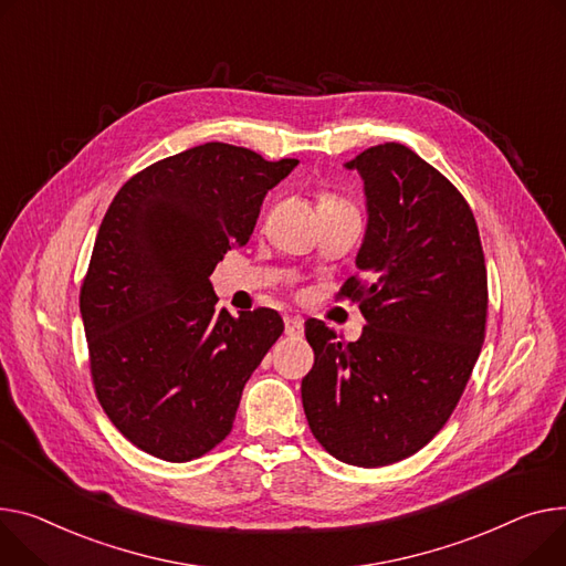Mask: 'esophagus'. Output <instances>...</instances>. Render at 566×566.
<instances>
[{"mask_svg":"<svg viewBox=\"0 0 566 566\" xmlns=\"http://www.w3.org/2000/svg\"><path fill=\"white\" fill-rule=\"evenodd\" d=\"M305 329V321L300 316H286L284 318V334L286 336H303Z\"/></svg>","mask_w":566,"mask_h":566,"instance_id":"1","label":"esophagus"}]
</instances>
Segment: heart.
Returning a JSON list of instances; mask_svg holds the SVG:
<instances>
[{"mask_svg": "<svg viewBox=\"0 0 566 566\" xmlns=\"http://www.w3.org/2000/svg\"><path fill=\"white\" fill-rule=\"evenodd\" d=\"M323 202H338V200H334V198H323Z\"/></svg>", "mask_w": 566, "mask_h": 566, "instance_id": "b5f03b06", "label": "heart"}]
</instances>
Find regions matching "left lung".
<instances>
[{
  "mask_svg": "<svg viewBox=\"0 0 566 566\" xmlns=\"http://www.w3.org/2000/svg\"><path fill=\"white\" fill-rule=\"evenodd\" d=\"M357 170L366 232L342 297L366 318L344 346L323 321L305 336L314 366L303 407L314 437L346 464L400 462L446 426L478 361L486 323V269L473 211L458 188L400 143L364 149Z\"/></svg>",
  "mask_w": 566,
  "mask_h": 566,
  "instance_id": "1",
  "label": "left lung"
}]
</instances>
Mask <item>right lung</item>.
Returning <instances> with one entry per match:
<instances>
[{
    "label": "right lung",
    "instance_id": "1",
    "mask_svg": "<svg viewBox=\"0 0 566 566\" xmlns=\"http://www.w3.org/2000/svg\"><path fill=\"white\" fill-rule=\"evenodd\" d=\"M297 159L205 143L134 175L95 239L80 310L111 423L166 462L232 432L245 382L284 332L275 310H216L209 275L245 245L263 198Z\"/></svg>",
    "mask_w": 566,
    "mask_h": 566
}]
</instances>
